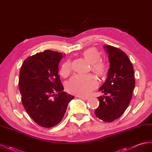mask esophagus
<instances>
[{
  "instance_id": "obj_1",
  "label": "esophagus",
  "mask_w": 152,
  "mask_h": 152,
  "mask_svg": "<svg viewBox=\"0 0 152 152\" xmlns=\"http://www.w3.org/2000/svg\"><path fill=\"white\" fill-rule=\"evenodd\" d=\"M79 98L81 99H83V100H87L89 99V98H87V97H82V96H79Z\"/></svg>"
}]
</instances>
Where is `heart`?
Returning <instances> with one entry per match:
<instances>
[{"label": "heart", "mask_w": 152, "mask_h": 152, "mask_svg": "<svg viewBox=\"0 0 152 152\" xmlns=\"http://www.w3.org/2000/svg\"><path fill=\"white\" fill-rule=\"evenodd\" d=\"M83 57L91 63V70L100 77L105 75L107 72V65L101 58V55L96 48L87 49L82 53ZM72 72V63L68 60L64 63L61 68V75L66 77ZM98 86L96 78L92 74L75 75L68 82L66 87L70 93L80 96H89L92 91Z\"/></svg>", "instance_id": "1"}]
</instances>
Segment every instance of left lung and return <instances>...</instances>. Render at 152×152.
I'll list each match as a JSON object with an SVG mask.
<instances>
[{
	"mask_svg": "<svg viewBox=\"0 0 152 152\" xmlns=\"http://www.w3.org/2000/svg\"><path fill=\"white\" fill-rule=\"evenodd\" d=\"M110 67L108 77L99 91L105 96L98 97L99 104L95 115L104 122L120 117L128 107L135 86L134 72L127 54L115 47L104 45Z\"/></svg>",
	"mask_w": 152,
	"mask_h": 152,
	"instance_id": "8db88e82",
	"label": "left lung"
}]
</instances>
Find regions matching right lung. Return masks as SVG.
I'll return each instance as SVG.
<instances>
[{
	"label": "right lung",
	"mask_w": 152,
	"mask_h": 152,
	"mask_svg": "<svg viewBox=\"0 0 152 152\" xmlns=\"http://www.w3.org/2000/svg\"><path fill=\"white\" fill-rule=\"evenodd\" d=\"M62 53L46 50L27 58L20 72L21 102L39 126L52 127L61 121L74 96L64 92L58 75Z\"/></svg>",
	"instance_id": "add662e5"
}]
</instances>
